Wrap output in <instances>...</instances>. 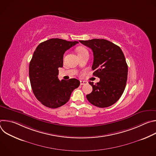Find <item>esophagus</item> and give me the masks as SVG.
I'll return each instance as SVG.
<instances>
[{"label": "esophagus", "mask_w": 156, "mask_h": 156, "mask_svg": "<svg viewBox=\"0 0 156 156\" xmlns=\"http://www.w3.org/2000/svg\"><path fill=\"white\" fill-rule=\"evenodd\" d=\"M87 81H80V84L81 85H83L85 84H87Z\"/></svg>", "instance_id": "34e87169"}]
</instances>
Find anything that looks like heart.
I'll use <instances>...</instances> for the list:
<instances>
[{"instance_id": "obj_1", "label": "heart", "mask_w": 156, "mask_h": 156, "mask_svg": "<svg viewBox=\"0 0 156 156\" xmlns=\"http://www.w3.org/2000/svg\"><path fill=\"white\" fill-rule=\"evenodd\" d=\"M76 51H77V52H78V55L82 54H83V53H84V52H87V50H86L85 48H83V47H79V48H78L77 49H76Z\"/></svg>"}]
</instances>
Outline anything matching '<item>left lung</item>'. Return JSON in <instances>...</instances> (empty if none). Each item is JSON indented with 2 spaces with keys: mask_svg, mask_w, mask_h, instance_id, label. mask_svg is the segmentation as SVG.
Wrapping results in <instances>:
<instances>
[{
  "mask_svg": "<svg viewBox=\"0 0 156 156\" xmlns=\"http://www.w3.org/2000/svg\"><path fill=\"white\" fill-rule=\"evenodd\" d=\"M79 41L92 49L93 75L100 78V81L95 84L89 82L93 91L86 95L87 99L100 108L113 105L122 95L127 80L128 65L122 49L104 39Z\"/></svg>",
  "mask_w": 156,
  "mask_h": 156,
  "instance_id": "8db88e82",
  "label": "left lung"
}]
</instances>
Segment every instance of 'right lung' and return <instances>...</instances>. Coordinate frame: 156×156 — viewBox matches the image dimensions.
I'll return each instance as SVG.
<instances>
[{
  "mask_svg": "<svg viewBox=\"0 0 156 156\" xmlns=\"http://www.w3.org/2000/svg\"><path fill=\"white\" fill-rule=\"evenodd\" d=\"M78 43L52 38L40 43L34 52L29 66L31 86L36 99L46 107L55 108L64 105L80 86L77 79L60 81L57 76L64 53Z\"/></svg>",
  "mask_w": 156,
  "mask_h": 156,
  "instance_id": "1",
  "label": "right lung"
}]
</instances>
